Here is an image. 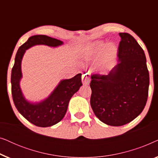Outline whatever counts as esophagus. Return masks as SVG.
Returning <instances> with one entry per match:
<instances>
[{
  "label": "esophagus",
  "instance_id": "obj_1",
  "mask_svg": "<svg viewBox=\"0 0 158 158\" xmlns=\"http://www.w3.org/2000/svg\"><path fill=\"white\" fill-rule=\"evenodd\" d=\"M90 75L88 73H85L82 75V82L84 85H86V84H88L90 83Z\"/></svg>",
  "mask_w": 158,
  "mask_h": 158
}]
</instances>
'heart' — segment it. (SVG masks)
Masks as SVG:
<instances>
[{"label": "heart", "mask_w": 158, "mask_h": 158, "mask_svg": "<svg viewBox=\"0 0 158 158\" xmlns=\"http://www.w3.org/2000/svg\"><path fill=\"white\" fill-rule=\"evenodd\" d=\"M118 55V49L112 43L97 42L93 47L89 54V58L97 60V67L100 70H106L115 62Z\"/></svg>", "instance_id": "1"}]
</instances>
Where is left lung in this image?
<instances>
[{"instance_id": "1", "label": "left lung", "mask_w": 158, "mask_h": 158, "mask_svg": "<svg viewBox=\"0 0 158 158\" xmlns=\"http://www.w3.org/2000/svg\"><path fill=\"white\" fill-rule=\"evenodd\" d=\"M118 34V64L107 75H92L90 83L95 115L114 127L128 124L142 113L150 84L144 50L129 34Z\"/></svg>"}]
</instances>
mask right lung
Wrapping results in <instances>:
<instances>
[{"instance_id": "add662e5", "label": "right lung", "mask_w": 158, "mask_h": 158, "mask_svg": "<svg viewBox=\"0 0 158 158\" xmlns=\"http://www.w3.org/2000/svg\"><path fill=\"white\" fill-rule=\"evenodd\" d=\"M41 44L57 47L63 44V42L46 35H35L29 37L17 52L11 71L10 82L13 100L19 113L31 124L40 127H47L57 124L63 118L70 98L83 84L82 75L79 73L70 79L62 80L44 100L36 103L27 101L20 87V81L22 78L21 61L27 49Z\"/></svg>"}]
</instances>
